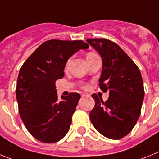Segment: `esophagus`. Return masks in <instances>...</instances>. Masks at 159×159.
<instances>
[{
    "instance_id": "obj_1",
    "label": "esophagus",
    "mask_w": 159,
    "mask_h": 159,
    "mask_svg": "<svg viewBox=\"0 0 159 159\" xmlns=\"http://www.w3.org/2000/svg\"><path fill=\"white\" fill-rule=\"evenodd\" d=\"M81 96H82V97H84V96H89V94H88L87 93L82 92V93H81Z\"/></svg>"
}]
</instances>
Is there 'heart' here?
<instances>
[{
	"mask_svg": "<svg viewBox=\"0 0 159 159\" xmlns=\"http://www.w3.org/2000/svg\"><path fill=\"white\" fill-rule=\"evenodd\" d=\"M93 54H95V53H89L87 54V56H86V58H87V57H90V56H93Z\"/></svg>",
	"mask_w": 159,
	"mask_h": 159,
	"instance_id": "heart-1",
	"label": "heart"
}]
</instances>
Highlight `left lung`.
<instances>
[{
    "mask_svg": "<svg viewBox=\"0 0 159 159\" xmlns=\"http://www.w3.org/2000/svg\"><path fill=\"white\" fill-rule=\"evenodd\" d=\"M102 59L99 86L109 98L106 102L93 93L95 106L89 118L101 134L120 139L133 129L141 114L144 98L140 70L115 42L105 38L87 39Z\"/></svg>",
    "mask_w": 159,
    "mask_h": 159,
    "instance_id": "obj_1",
    "label": "left lung"
}]
</instances>
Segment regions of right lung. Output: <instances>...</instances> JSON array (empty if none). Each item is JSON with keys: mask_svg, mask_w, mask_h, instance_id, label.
<instances>
[{"mask_svg": "<svg viewBox=\"0 0 159 159\" xmlns=\"http://www.w3.org/2000/svg\"><path fill=\"white\" fill-rule=\"evenodd\" d=\"M89 45L83 41L49 40L20 69L16 88L19 114L26 129L42 143L58 142L68 133L81 95L57 98L55 81L64 76L68 59Z\"/></svg>", "mask_w": 159, "mask_h": 159, "instance_id": "right-lung-1", "label": "right lung"}]
</instances>
